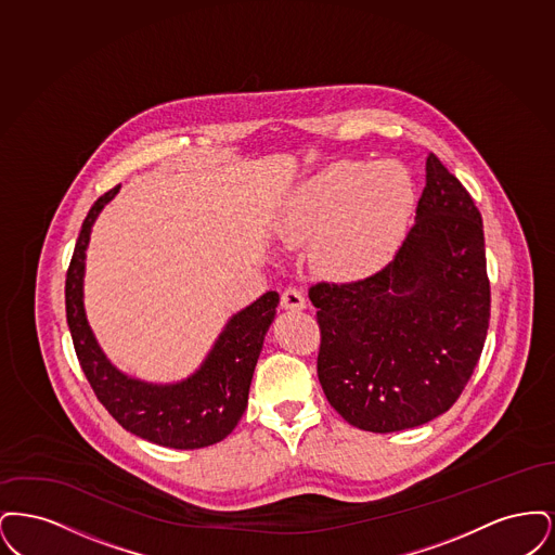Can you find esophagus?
Masks as SVG:
<instances>
[{"label":"esophagus","instance_id":"1","mask_svg":"<svg viewBox=\"0 0 555 555\" xmlns=\"http://www.w3.org/2000/svg\"><path fill=\"white\" fill-rule=\"evenodd\" d=\"M281 304L285 310H304L306 308V297L304 293L295 287H287L281 295Z\"/></svg>","mask_w":555,"mask_h":555}]
</instances>
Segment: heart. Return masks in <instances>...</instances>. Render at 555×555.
<instances>
[{"label": "heart", "instance_id": "obj_1", "mask_svg": "<svg viewBox=\"0 0 555 555\" xmlns=\"http://www.w3.org/2000/svg\"><path fill=\"white\" fill-rule=\"evenodd\" d=\"M414 204V185L397 162L344 159L326 166L293 195L283 229L317 237V258L335 276H362L396 251Z\"/></svg>", "mask_w": 555, "mask_h": 555}]
</instances>
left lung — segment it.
<instances>
[{"label": "left lung", "mask_w": 555, "mask_h": 555, "mask_svg": "<svg viewBox=\"0 0 555 555\" xmlns=\"http://www.w3.org/2000/svg\"><path fill=\"white\" fill-rule=\"evenodd\" d=\"M318 380L356 428L396 433L448 412L475 372L491 317L482 218L435 154L396 258L356 283L310 287Z\"/></svg>", "instance_id": "obj_1"}]
</instances>
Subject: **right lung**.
<instances>
[{
	"instance_id": "right-lung-1",
	"label": "right lung",
	"mask_w": 555,
	"mask_h": 555,
	"mask_svg": "<svg viewBox=\"0 0 555 555\" xmlns=\"http://www.w3.org/2000/svg\"><path fill=\"white\" fill-rule=\"evenodd\" d=\"M118 189L114 186L91 206L66 272V320L80 369L107 412L132 435L162 448H208L233 433L247 408L251 376L276 314L279 293L268 291L229 318L202 366L179 383H147L116 369L87 322L82 279L91 227Z\"/></svg>"
}]
</instances>
